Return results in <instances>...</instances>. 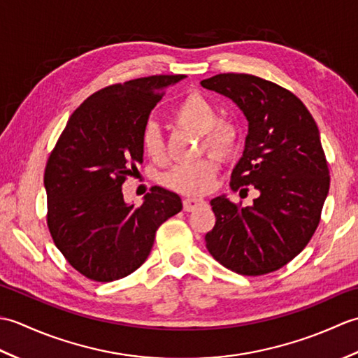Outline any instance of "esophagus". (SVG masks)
<instances>
[{
    "label": "esophagus",
    "instance_id": "obj_1",
    "mask_svg": "<svg viewBox=\"0 0 358 358\" xmlns=\"http://www.w3.org/2000/svg\"><path fill=\"white\" fill-rule=\"evenodd\" d=\"M203 204H206L203 199H192V196H187V199L183 200V209L186 212H192L195 209H199Z\"/></svg>",
    "mask_w": 358,
    "mask_h": 358
}]
</instances>
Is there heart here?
Returning a JSON list of instances; mask_svg holds the SVG:
<instances>
[{"mask_svg": "<svg viewBox=\"0 0 358 358\" xmlns=\"http://www.w3.org/2000/svg\"><path fill=\"white\" fill-rule=\"evenodd\" d=\"M173 118L180 126L203 135V143L217 155L226 157L237 146L238 127L231 121H218V112L206 98L192 94L178 104ZM144 154L152 159L164 157V138L155 121H148L141 132ZM218 169L215 157H203L189 163H181L166 175V185L186 195L206 194L214 185Z\"/></svg>", "mask_w": 358, "mask_h": 358, "instance_id": "obj_1", "label": "heart"}]
</instances>
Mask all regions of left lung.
I'll return each instance as SVG.
<instances>
[{"label":"left lung","instance_id":"obj_1","mask_svg":"<svg viewBox=\"0 0 358 358\" xmlns=\"http://www.w3.org/2000/svg\"><path fill=\"white\" fill-rule=\"evenodd\" d=\"M201 86L231 98L246 117L245 150L231 187L252 185L260 194L248 208L224 194L215 196L210 206L217 222L204 237L206 248L241 275L277 271L305 249L320 223L329 192L320 132L306 106L275 83L220 73Z\"/></svg>","mask_w":358,"mask_h":358}]
</instances>
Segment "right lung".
Instances as JSON below:
<instances>
[{"label":"right lung","instance_id":"add662e5","mask_svg":"<svg viewBox=\"0 0 358 358\" xmlns=\"http://www.w3.org/2000/svg\"><path fill=\"white\" fill-rule=\"evenodd\" d=\"M185 75H154L98 90L75 110L48 159L44 187L55 246L83 275L113 281L136 271L155 232L183 209L155 186L141 206L123 196L126 177L143 163L141 132L164 90Z\"/></svg>","mask_w":358,"mask_h":358}]
</instances>
